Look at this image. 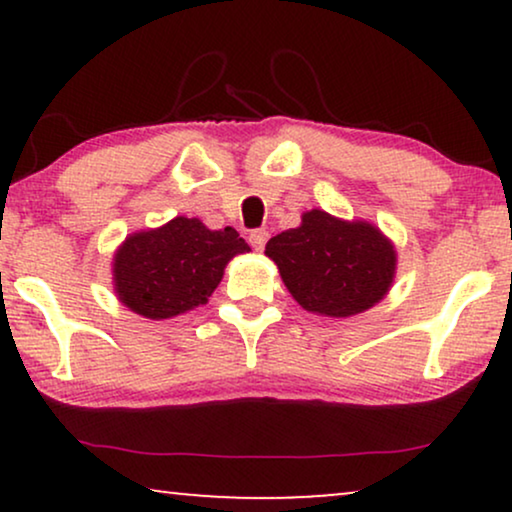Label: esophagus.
<instances>
[{"mask_svg": "<svg viewBox=\"0 0 512 512\" xmlns=\"http://www.w3.org/2000/svg\"><path fill=\"white\" fill-rule=\"evenodd\" d=\"M265 242H268V230L265 228H256L249 233V244L254 247L256 251H263L265 249Z\"/></svg>", "mask_w": 512, "mask_h": 512, "instance_id": "esophagus-1", "label": "esophagus"}]
</instances>
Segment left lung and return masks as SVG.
Instances as JSON below:
<instances>
[{"instance_id":"1","label":"left lung","mask_w":512,"mask_h":512,"mask_svg":"<svg viewBox=\"0 0 512 512\" xmlns=\"http://www.w3.org/2000/svg\"><path fill=\"white\" fill-rule=\"evenodd\" d=\"M282 282L300 307L324 317L361 314L387 296L396 275V249L368 221H342L321 209L298 228L265 244Z\"/></svg>"}]
</instances>
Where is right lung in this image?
Masks as SVG:
<instances>
[{"mask_svg": "<svg viewBox=\"0 0 512 512\" xmlns=\"http://www.w3.org/2000/svg\"><path fill=\"white\" fill-rule=\"evenodd\" d=\"M247 251L235 228L209 230L200 219L177 216L125 237L114 256V291L135 314L172 319L205 305L230 258Z\"/></svg>", "mask_w": 512, "mask_h": 512, "instance_id": "1", "label": "right lung"}]
</instances>
